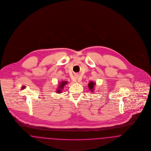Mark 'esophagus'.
<instances>
[{
	"mask_svg": "<svg viewBox=\"0 0 151 151\" xmlns=\"http://www.w3.org/2000/svg\"><path fill=\"white\" fill-rule=\"evenodd\" d=\"M74 77H75V80H76V81H77V82H79L80 81H81V79L79 78V74H75V76H74Z\"/></svg>",
	"mask_w": 151,
	"mask_h": 151,
	"instance_id": "obj_1",
	"label": "esophagus"
}]
</instances>
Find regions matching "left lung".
Instances as JSON below:
<instances>
[{"label":"left lung","mask_w":151,"mask_h":151,"mask_svg":"<svg viewBox=\"0 0 151 151\" xmlns=\"http://www.w3.org/2000/svg\"><path fill=\"white\" fill-rule=\"evenodd\" d=\"M95 83L91 81V82H90L88 84V87L89 88V90H91V92H93L94 91V86H95Z\"/></svg>","instance_id":"1"}]
</instances>
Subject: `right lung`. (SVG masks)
I'll return each instance as SVG.
<instances>
[{
    "instance_id": "right-lung-1",
    "label": "right lung",
    "mask_w": 151,
    "mask_h": 151,
    "mask_svg": "<svg viewBox=\"0 0 151 151\" xmlns=\"http://www.w3.org/2000/svg\"><path fill=\"white\" fill-rule=\"evenodd\" d=\"M67 83H68V82L67 81H63V82H61V83H60V84H59V85H58V88L57 89V93H61V92H62V90H63V88H64V86H65V85H66L67 84Z\"/></svg>"
}]
</instances>
